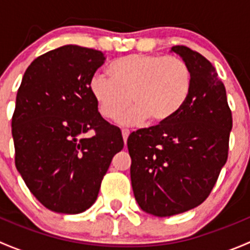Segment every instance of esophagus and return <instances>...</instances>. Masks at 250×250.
I'll use <instances>...</instances> for the list:
<instances>
[{"label": "esophagus", "instance_id": "34e87169", "mask_svg": "<svg viewBox=\"0 0 250 250\" xmlns=\"http://www.w3.org/2000/svg\"><path fill=\"white\" fill-rule=\"evenodd\" d=\"M128 135H129V130H128V129H122V137H123V140H125V144L127 143Z\"/></svg>", "mask_w": 250, "mask_h": 250}]
</instances>
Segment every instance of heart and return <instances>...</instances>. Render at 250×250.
Segmentation results:
<instances>
[{
	"mask_svg": "<svg viewBox=\"0 0 250 250\" xmlns=\"http://www.w3.org/2000/svg\"><path fill=\"white\" fill-rule=\"evenodd\" d=\"M110 77L95 74L89 90L100 115L117 117L129 104L133 109L118 118L125 125L147 122L165 125L185 105L191 90V72L185 62L174 57L129 54L116 59Z\"/></svg>",
	"mask_w": 250,
	"mask_h": 250,
	"instance_id": "b5f03b06",
	"label": "heart"
}]
</instances>
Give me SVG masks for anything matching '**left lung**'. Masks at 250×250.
<instances>
[{
    "label": "left lung",
    "mask_w": 250,
    "mask_h": 250,
    "mask_svg": "<svg viewBox=\"0 0 250 250\" xmlns=\"http://www.w3.org/2000/svg\"><path fill=\"white\" fill-rule=\"evenodd\" d=\"M172 52L191 72L185 105L165 125L133 132L127 145L138 204L155 216H172L206 201L228 161L232 115L215 67L185 46Z\"/></svg>",
    "instance_id": "8db88e82"
}]
</instances>
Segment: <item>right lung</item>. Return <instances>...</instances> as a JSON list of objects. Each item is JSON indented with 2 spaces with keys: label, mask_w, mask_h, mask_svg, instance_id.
<instances>
[{
  "label": "right lung",
  "mask_w": 250,
  "mask_h": 250,
  "mask_svg": "<svg viewBox=\"0 0 250 250\" xmlns=\"http://www.w3.org/2000/svg\"><path fill=\"white\" fill-rule=\"evenodd\" d=\"M104 62L100 50L59 47L30 64L18 89L12 117L16 167L32 195L55 213L92 207L125 145L120 128L102 117L89 90ZM89 130L90 138L84 135Z\"/></svg>",
  "instance_id": "right-lung-1"
}]
</instances>
